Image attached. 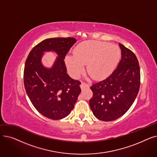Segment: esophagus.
Wrapping results in <instances>:
<instances>
[{"mask_svg": "<svg viewBox=\"0 0 157 157\" xmlns=\"http://www.w3.org/2000/svg\"><path fill=\"white\" fill-rule=\"evenodd\" d=\"M80 86H81V88L82 90H83V89H85V88H89V87H90V85H89L88 84L86 83H84V82H82L81 85H80Z\"/></svg>", "mask_w": 157, "mask_h": 157, "instance_id": "esophagus-1", "label": "esophagus"}]
</instances>
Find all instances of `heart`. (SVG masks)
<instances>
[{"instance_id": "b5f03b06", "label": "heart", "mask_w": 157, "mask_h": 157, "mask_svg": "<svg viewBox=\"0 0 157 157\" xmlns=\"http://www.w3.org/2000/svg\"><path fill=\"white\" fill-rule=\"evenodd\" d=\"M73 53L74 56H66L65 63L69 74L75 78L84 72L86 64L87 72L92 78H106L116 68L121 56L117 46L92 40L80 43Z\"/></svg>"}]
</instances>
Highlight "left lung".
Returning a JSON list of instances; mask_svg holds the SVG:
<instances>
[{"mask_svg": "<svg viewBox=\"0 0 157 157\" xmlns=\"http://www.w3.org/2000/svg\"><path fill=\"white\" fill-rule=\"evenodd\" d=\"M121 59L113 73L92 85L89 104L98 120L110 121L122 117L134 102L140 87V67L135 54L119 44Z\"/></svg>", "mask_w": 157, "mask_h": 157, "instance_id": "8db88e82", "label": "left lung"}]
</instances>
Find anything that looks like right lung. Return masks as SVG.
<instances>
[{
	"label": "right lung",
	"instance_id": "obj_1",
	"mask_svg": "<svg viewBox=\"0 0 157 157\" xmlns=\"http://www.w3.org/2000/svg\"><path fill=\"white\" fill-rule=\"evenodd\" d=\"M76 42L72 37L46 39L30 52L25 64L23 81L27 94L35 108L43 116L60 120L70 114L81 92V82L67 74L65 57ZM46 51L58 55L52 67L41 63Z\"/></svg>",
	"mask_w": 157,
	"mask_h": 157
}]
</instances>
